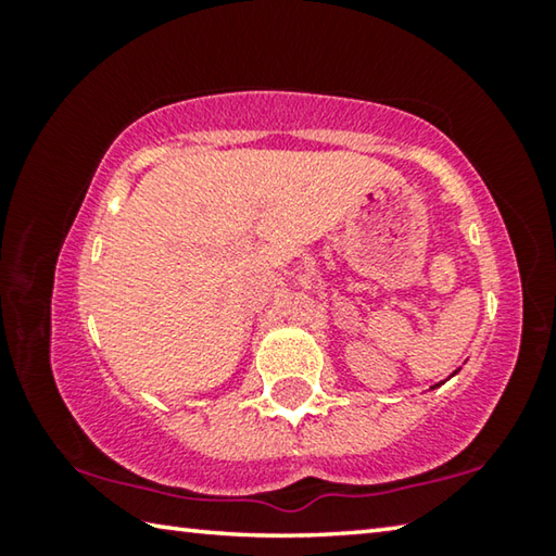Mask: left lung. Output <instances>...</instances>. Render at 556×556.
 Instances as JSON below:
<instances>
[{"instance_id": "1", "label": "left lung", "mask_w": 556, "mask_h": 556, "mask_svg": "<svg viewBox=\"0 0 556 556\" xmlns=\"http://www.w3.org/2000/svg\"><path fill=\"white\" fill-rule=\"evenodd\" d=\"M458 370H460V368H458ZM458 370H454V372H451V375H448V378H454V375H456ZM441 384H444V382H437V384H434V388H441ZM434 388H431V390H434Z\"/></svg>"}]
</instances>
